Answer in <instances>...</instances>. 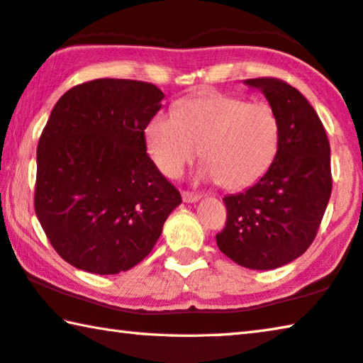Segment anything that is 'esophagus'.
I'll return each mask as SVG.
<instances>
[{
	"label": "esophagus",
	"instance_id": "obj_1",
	"mask_svg": "<svg viewBox=\"0 0 363 363\" xmlns=\"http://www.w3.org/2000/svg\"><path fill=\"white\" fill-rule=\"evenodd\" d=\"M202 199V195H199V194H192V192H182V200L186 203H195V202H199V200Z\"/></svg>",
	"mask_w": 363,
	"mask_h": 363
}]
</instances>
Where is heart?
Here are the masks:
<instances>
[{"label":"heart","instance_id":"b5f03b06","mask_svg":"<svg viewBox=\"0 0 363 363\" xmlns=\"http://www.w3.org/2000/svg\"><path fill=\"white\" fill-rule=\"evenodd\" d=\"M147 150L158 169L177 177L197 157L199 177L226 189L249 187L267 172L279 145V121L267 103L206 94L158 113L145 129Z\"/></svg>","mask_w":363,"mask_h":363}]
</instances>
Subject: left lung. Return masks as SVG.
I'll return each mask as SVG.
<instances>
[{"mask_svg":"<svg viewBox=\"0 0 363 363\" xmlns=\"http://www.w3.org/2000/svg\"><path fill=\"white\" fill-rule=\"evenodd\" d=\"M279 121L273 163L254 186L223 199L226 228L216 235L224 255L250 269H274L313 242L331 195V158L323 124L297 89L279 79H249Z\"/></svg>","mask_w":363,"mask_h":363,"instance_id":"8db88e82","label":"left lung"}]
</instances>
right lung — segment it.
I'll list each match as a JSON object with an SVG mask.
<instances>
[{
    "label": "right lung",
    "mask_w": 363,
    "mask_h": 363,
    "mask_svg": "<svg viewBox=\"0 0 363 363\" xmlns=\"http://www.w3.org/2000/svg\"><path fill=\"white\" fill-rule=\"evenodd\" d=\"M163 99L153 84L96 79L67 90L51 111L37 147L35 213L72 267L128 272L181 205L147 155L143 130Z\"/></svg>",
    "instance_id": "right-lung-1"
}]
</instances>
